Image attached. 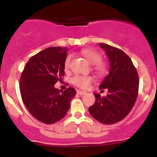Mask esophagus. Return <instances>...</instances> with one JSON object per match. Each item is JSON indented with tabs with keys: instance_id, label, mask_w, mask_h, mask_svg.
I'll return each instance as SVG.
<instances>
[{
	"instance_id": "1",
	"label": "esophagus",
	"mask_w": 157,
	"mask_h": 157,
	"mask_svg": "<svg viewBox=\"0 0 157 157\" xmlns=\"http://www.w3.org/2000/svg\"><path fill=\"white\" fill-rule=\"evenodd\" d=\"M77 94H79V95H80V96H83V95H84V94H86V92L85 91H80V90H77Z\"/></svg>"
}]
</instances>
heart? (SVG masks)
Instances as JSON below:
<instances>
[{"label": "heart", "instance_id": "b5f03b06", "mask_svg": "<svg viewBox=\"0 0 157 157\" xmlns=\"http://www.w3.org/2000/svg\"><path fill=\"white\" fill-rule=\"evenodd\" d=\"M82 55L86 58V60L93 64V70L99 76V77H104L106 75L109 71L108 66L105 63L101 61L102 56L99 52L93 49L86 48L83 49L81 52ZM71 55L66 57L64 62V69L67 70L70 67V63H71ZM93 80V77L91 75H80L77 74L71 79V83L74 86L80 89H87Z\"/></svg>", "mask_w": 157, "mask_h": 157}]
</instances>
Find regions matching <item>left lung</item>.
Masks as SVG:
<instances>
[{"instance_id": "left-lung-1", "label": "left lung", "mask_w": 157, "mask_h": 157, "mask_svg": "<svg viewBox=\"0 0 157 157\" xmlns=\"http://www.w3.org/2000/svg\"><path fill=\"white\" fill-rule=\"evenodd\" d=\"M99 46L105 50L110 61L109 74L99 86L108 90L106 96L94 93L95 103L89 108L90 115L105 124L121 121L129 114L138 94L139 77L131 58L119 48L104 43Z\"/></svg>"}]
</instances>
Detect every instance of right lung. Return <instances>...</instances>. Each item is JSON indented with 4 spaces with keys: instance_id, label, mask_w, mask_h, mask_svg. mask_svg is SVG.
Segmentation results:
<instances>
[{
    "instance_id": "1",
    "label": "right lung",
    "mask_w": 157,
    "mask_h": 157,
    "mask_svg": "<svg viewBox=\"0 0 157 157\" xmlns=\"http://www.w3.org/2000/svg\"><path fill=\"white\" fill-rule=\"evenodd\" d=\"M67 48L51 47L29 58L22 72L20 90L25 106L32 115L45 124L62 119L70 109L76 90L61 91L54 85L64 76Z\"/></svg>"
}]
</instances>
